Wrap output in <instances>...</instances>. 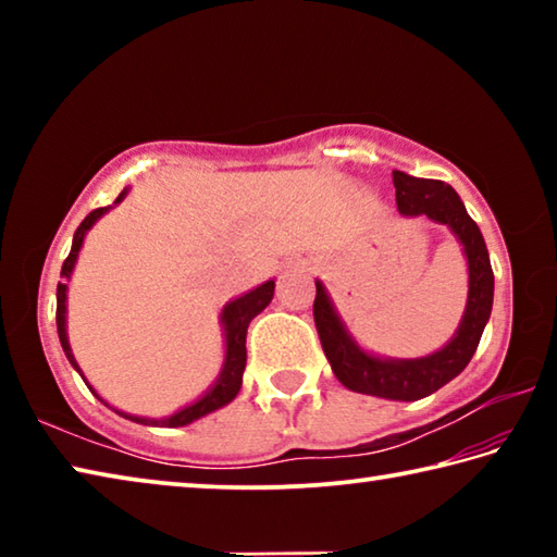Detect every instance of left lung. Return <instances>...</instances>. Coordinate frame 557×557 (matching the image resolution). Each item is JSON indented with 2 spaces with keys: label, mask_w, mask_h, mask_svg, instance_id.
Here are the masks:
<instances>
[{
  "label": "left lung",
  "mask_w": 557,
  "mask_h": 557,
  "mask_svg": "<svg viewBox=\"0 0 557 557\" xmlns=\"http://www.w3.org/2000/svg\"><path fill=\"white\" fill-rule=\"evenodd\" d=\"M393 184L395 203L403 215H428L432 221L445 223L465 245L469 299L459 332L442 351L432 356L414 358V361H383V358L363 354L351 342L344 324L338 322L322 282H317L314 324L334 375L348 391L388 400H420L457 379L474 356L479 338L492 317L494 270L488 262L484 235L471 221L455 188L437 178H414L403 172H393Z\"/></svg>",
  "instance_id": "8db88e82"
}]
</instances>
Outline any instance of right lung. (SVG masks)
<instances>
[{
  "label": "right lung",
  "instance_id": "obj_1",
  "mask_svg": "<svg viewBox=\"0 0 557 557\" xmlns=\"http://www.w3.org/2000/svg\"><path fill=\"white\" fill-rule=\"evenodd\" d=\"M127 191H122L115 203H120L125 199ZM110 206L106 209H96L86 215V221L78 225V231L73 235V248H71V256L65 258L63 268H61V275L69 277L73 272L75 265V258H78V250L83 245V238H86V231L90 228L92 223H96L102 213H106ZM272 295H275V282H265V285H260L258 289L248 292V295H243L238 299H233L228 307L223 309V326H225V366H223V373L219 383L213 385V388L203 395L199 403L188 405V408L178 410L172 418H164V420H147V418H135V414H125L120 412L122 418H127L132 422H139V425H154V428H182L188 425V422L203 418V414H209L213 410L223 408L225 403H231L235 395H238L240 385H243V371H245V361H248V351H245V334H248V324L252 322V317H258L262 309L270 305ZM55 326H59V338H61V346L65 356H69V361L73 363V369L81 373L78 363H75V358L71 354V346H69V336H65V285L59 282V289H55ZM83 375V373H81ZM86 381V379H83ZM90 388V385H88ZM92 391V388H90ZM96 393V391H92Z\"/></svg>",
  "mask_w": 557,
  "mask_h": 557
}]
</instances>
